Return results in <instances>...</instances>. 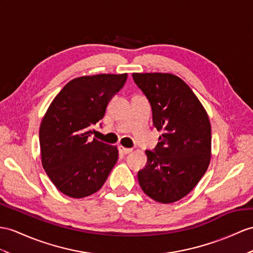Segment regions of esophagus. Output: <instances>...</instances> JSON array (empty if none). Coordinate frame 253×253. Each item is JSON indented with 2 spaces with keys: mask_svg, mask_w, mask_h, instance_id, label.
<instances>
[{
  "mask_svg": "<svg viewBox=\"0 0 253 253\" xmlns=\"http://www.w3.org/2000/svg\"><path fill=\"white\" fill-rule=\"evenodd\" d=\"M118 149H119V152L122 153V155H127V153H131L132 152L131 148H125V147H122V146H119Z\"/></svg>",
  "mask_w": 253,
  "mask_h": 253,
  "instance_id": "obj_1",
  "label": "esophagus"
}]
</instances>
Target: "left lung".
<instances>
[{"instance_id":"left-lung-1","label":"left lung","mask_w":253,"mask_h":253,"mask_svg":"<svg viewBox=\"0 0 253 253\" xmlns=\"http://www.w3.org/2000/svg\"><path fill=\"white\" fill-rule=\"evenodd\" d=\"M149 101L152 122L162 131L146 166L138 171L141 190L159 203L184 198L198 184L211 162V127L204 107L182 79L171 74L133 73Z\"/></svg>"}]
</instances>
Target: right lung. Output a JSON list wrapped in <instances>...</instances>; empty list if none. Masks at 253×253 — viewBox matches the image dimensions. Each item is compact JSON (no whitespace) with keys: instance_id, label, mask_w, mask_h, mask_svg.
<instances>
[{"instance_id":"1","label":"right lung","mask_w":253,"mask_h":253,"mask_svg":"<svg viewBox=\"0 0 253 253\" xmlns=\"http://www.w3.org/2000/svg\"><path fill=\"white\" fill-rule=\"evenodd\" d=\"M127 74H100L67 83L49 106L40 127L42 168L59 191L82 199L100 190L117 160V147L93 138L91 127L103 119Z\"/></svg>"}]
</instances>
